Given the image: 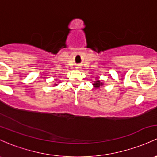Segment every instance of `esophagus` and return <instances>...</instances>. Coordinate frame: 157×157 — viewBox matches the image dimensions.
I'll list each match as a JSON object with an SVG mask.
<instances>
[{"mask_svg": "<svg viewBox=\"0 0 157 157\" xmlns=\"http://www.w3.org/2000/svg\"><path fill=\"white\" fill-rule=\"evenodd\" d=\"M76 68L79 69V68H80V66H79V65H77V67H76Z\"/></svg>", "mask_w": 157, "mask_h": 157, "instance_id": "1", "label": "esophagus"}]
</instances>
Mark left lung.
<instances>
[{
    "label": "left lung",
    "instance_id": "obj_1",
    "mask_svg": "<svg viewBox=\"0 0 157 157\" xmlns=\"http://www.w3.org/2000/svg\"><path fill=\"white\" fill-rule=\"evenodd\" d=\"M102 85H103V83H102L101 82L100 80H96V81H95V83H93L94 87H95V88H96V89H99Z\"/></svg>",
    "mask_w": 157,
    "mask_h": 157
}]
</instances>
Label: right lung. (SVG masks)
<instances>
[{"label":"right lung","instance_id":"add662e5","mask_svg":"<svg viewBox=\"0 0 157 157\" xmlns=\"http://www.w3.org/2000/svg\"><path fill=\"white\" fill-rule=\"evenodd\" d=\"M54 86H57V84H55V85H54Z\"/></svg>","mask_w":157,"mask_h":157}]
</instances>
